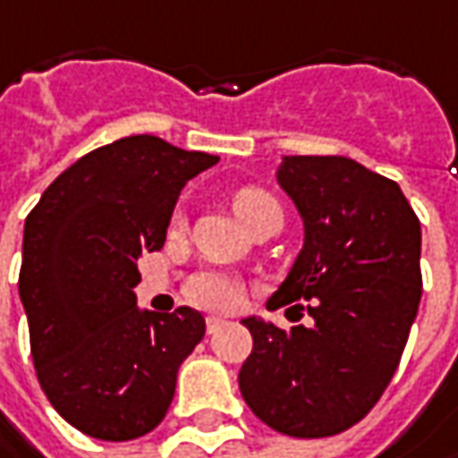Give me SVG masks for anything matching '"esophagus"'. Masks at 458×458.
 <instances>
[{"instance_id":"esophagus-1","label":"esophagus","mask_w":458,"mask_h":458,"mask_svg":"<svg viewBox=\"0 0 458 458\" xmlns=\"http://www.w3.org/2000/svg\"><path fill=\"white\" fill-rule=\"evenodd\" d=\"M205 323H208V333H217V330L225 326V320H223V318H217V315H208V320H205Z\"/></svg>"}]
</instances>
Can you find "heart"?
I'll use <instances>...</instances> for the list:
<instances>
[{"label": "heart", "instance_id": "b5f03b06", "mask_svg": "<svg viewBox=\"0 0 458 458\" xmlns=\"http://www.w3.org/2000/svg\"><path fill=\"white\" fill-rule=\"evenodd\" d=\"M233 209L238 215V220L249 228L253 220H259L261 215H267L271 209H279V202L264 190L256 187H243L233 194ZM187 294L191 302L212 310H230L241 302V282L235 276H230L225 271L217 268H205L197 271L187 284Z\"/></svg>", "mask_w": 458, "mask_h": 458}]
</instances>
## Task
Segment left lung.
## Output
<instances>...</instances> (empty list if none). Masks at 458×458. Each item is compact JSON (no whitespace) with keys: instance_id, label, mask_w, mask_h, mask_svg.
<instances>
[{"instance_id":"8db88e82","label":"left lung","mask_w":458,"mask_h":458,"mask_svg":"<svg viewBox=\"0 0 458 458\" xmlns=\"http://www.w3.org/2000/svg\"><path fill=\"white\" fill-rule=\"evenodd\" d=\"M276 184L305 238L271 300H308L312 323L243 318L253 351L238 387L268 428L326 438L359 423L400 364L423 294L420 223L392 179L344 156H284Z\"/></svg>"}]
</instances>
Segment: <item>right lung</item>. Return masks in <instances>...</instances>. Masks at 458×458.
<instances>
[{
	"label": "right lung",
	"mask_w": 458,
	"mask_h": 458,
	"mask_svg": "<svg viewBox=\"0 0 458 458\" xmlns=\"http://www.w3.org/2000/svg\"><path fill=\"white\" fill-rule=\"evenodd\" d=\"M217 161L156 135L120 138L64 171L25 220L20 300L38 382L91 438L132 441L158 426L205 335L197 310H143L132 289L184 184Z\"/></svg>",
	"instance_id": "right-lung-1"
}]
</instances>
